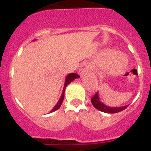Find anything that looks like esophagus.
Returning <instances> with one entry per match:
<instances>
[{"instance_id":"esophagus-1","label":"esophagus","mask_w":151,"mask_h":151,"mask_svg":"<svg viewBox=\"0 0 151 151\" xmlns=\"http://www.w3.org/2000/svg\"><path fill=\"white\" fill-rule=\"evenodd\" d=\"M89 70V66L87 65V64H85V65H83L80 69H79V73H80L81 75H82L84 73H87L88 71Z\"/></svg>"}]
</instances>
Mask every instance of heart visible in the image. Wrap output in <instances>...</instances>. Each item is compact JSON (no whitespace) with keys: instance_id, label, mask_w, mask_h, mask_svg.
Masks as SVG:
<instances>
[{"instance_id":"obj_1","label":"heart","mask_w":151,"mask_h":151,"mask_svg":"<svg viewBox=\"0 0 151 151\" xmlns=\"http://www.w3.org/2000/svg\"><path fill=\"white\" fill-rule=\"evenodd\" d=\"M105 59L106 60L108 59H111V65H112V67L115 70H122V67L124 66V64L126 63V59H125V57L122 54H116L114 55V52H112V51H108L105 53Z\"/></svg>"}]
</instances>
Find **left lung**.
<instances>
[{
  "label": "left lung",
  "mask_w": 151,
  "mask_h": 151,
  "mask_svg": "<svg viewBox=\"0 0 151 151\" xmlns=\"http://www.w3.org/2000/svg\"><path fill=\"white\" fill-rule=\"evenodd\" d=\"M91 101H92V105L94 106L97 110H100L102 112L108 113V114H115V113L121 112L122 110H124V109H126L127 106H121V107H110V106H107L105 104H103V103H101V101L99 99V96H98V93H96L92 97Z\"/></svg>",
  "instance_id": "left-lung-1"
}]
</instances>
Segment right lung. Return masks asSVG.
<instances>
[{
  "label": "right lung",
  "instance_id": "add662e5",
  "mask_svg": "<svg viewBox=\"0 0 151 151\" xmlns=\"http://www.w3.org/2000/svg\"><path fill=\"white\" fill-rule=\"evenodd\" d=\"M79 77H80V76L78 75V74H77V73H70L69 75H67V77H66V81H65V85H64L63 90V93H62L61 97H60V99H59V101H58V103H56V105L55 106L54 108H53V109L51 110V112H53V111L58 110V109L60 107V106H61L62 103H63V99H64V92H65L66 87L69 85V84H70V83L71 82V81H73V80H75L76 78H79Z\"/></svg>",
  "mask_w": 151,
  "mask_h": 151
}]
</instances>
